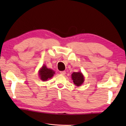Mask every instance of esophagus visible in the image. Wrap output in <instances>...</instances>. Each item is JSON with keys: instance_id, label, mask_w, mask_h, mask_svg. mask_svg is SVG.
Wrapping results in <instances>:
<instances>
[{"instance_id": "esophagus-1", "label": "esophagus", "mask_w": 126, "mask_h": 126, "mask_svg": "<svg viewBox=\"0 0 126 126\" xmlns=\"http://www.w3.org/2000/svg\"><path fill=\"white\" fill-rule=\"evenodd\" d=\"M60 74H61V75H64L65 73H66V72L65 71H61L60 72Z\"/></svg>"}]
</instances>
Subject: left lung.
Segmentation results:
<instances>
[{"instance_id": "left-lung-1", "label": "left lung", "mask_w": 126, "mask_h": 126, "mask_svg": "<svg viewBox=\"0 0 126 126\" xmlns=\"http://www.w3.org/2000/svg\"><path fill=\"white\" fill-rule=\"evenodd\" d=\"M72 78L74 84L77 86H80L84 81V76L81 72H73L72 75Z\"/></svg>"}]
</instances>
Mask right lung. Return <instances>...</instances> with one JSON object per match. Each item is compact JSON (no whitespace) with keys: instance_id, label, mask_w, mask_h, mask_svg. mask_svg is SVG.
<instances>
[{"instance_id":"obj_1","label":"right lung","mask_w":126,"mask_h":126,"mask_svg":"<svg viewBox=\"0 0 126 126\" xmlns=\"http://www.w3.org/2000/svg\"><path fill=\"white\" fill-rule=\"evenodd\" d=\"M39 74L41 80L42 81H46L53 77V75L54 74V72L53 70L46 68L45 65H44L41 69L39 70Z\"/></svg>"}]
</instances>
